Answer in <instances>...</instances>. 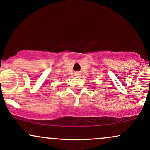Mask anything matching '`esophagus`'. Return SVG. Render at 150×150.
Listing matches in <instances>:
<instances>
[{"mask_svg":"<svg viewBox=\"0 0 150 150\" xmlns=\"http://www.w3.org/2000/svg\"><path fill=\"white\" fill-rule=\"evenodd\" d=\"M75 76H79V75H80V73H79V72H76V73H75Z\"/></svg>","mask_w":150,"mask_h":150,"instance_id":"1","label":"esophagus"}]
</instances>
